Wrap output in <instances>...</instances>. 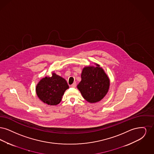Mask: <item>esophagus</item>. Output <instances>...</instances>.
<instances>
[{"mask_svg": "<svg viewBox=\"0 0 154 154\" xmlns=\"http://www.w3.org/2000/svg\"><path fill=\"white\" fill-rule=\"evenodd\" d=\"M70 87H71L72 88H75V87H76V82H74L72 85H70Z\"/></svg>", "mask_w": 154, "mask_h": 154, "instance_id": "34e87169", "label": "esophagus"}]
</instances>
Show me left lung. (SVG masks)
Returning a JSON list of instances; mask_svg holds the SVG:
<instances>
[{"instance_id":"obj_1","label":"left lung","mask_w":154,"mask_h":154,"mask_svg":"<svg viewBox=\"0 0 154 154\" xmlns=\"http://www.w3.org/2000/svg\"><path fill=\"white\" fill-rule=\"evenodd\" d=\"M97 67L88 66L83 69L81 81L77 85L83 97L89 103L101 100L107 94L110 80L99 65Z\"/></svg>"}]
</instances>
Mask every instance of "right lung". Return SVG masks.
I'll return each instance as SVG.
<instances>
[{"instance_id":"add662e5","label":"right lung","mask_w":154,"mask_h":154,"mask_svg":"<svg viewBox=\"0 0 154 154\" xmlns=\"http://www.w3.org/2000/svg\"><path fill=\"white\" fill-rule=\"evenodd\" d=\"M69 88L66 81L55 73L51 77H45L37 85V95L48 105H57L60 102L65 91Z\"/></svg>"}]
</instances>
